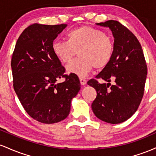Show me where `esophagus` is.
I'll return each instance as SVG.
<instances>
[{"instance_id": "34e87169", "label": "esophagus", "mask_w": 156, "mask_h": 156, "mask_svg": "<svg viewBox=\"0 0 156 156\" xmlns=\"http://www.w3.org/2000/svg\"><path fill=\"white\" fill-rule=\"evenodd\" d=\"M80 81L82 85H85L87 84V80L84 78H80Z\"/></svg>"}]
</instances>
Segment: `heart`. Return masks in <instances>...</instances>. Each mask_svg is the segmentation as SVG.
I'll list each match as a JSON object with an SVG mask.
<instances>
[{
    "label": "heart",
    "mask_w": 156,
    "mask_h": 156,
    "mask_svg": "<svg viewBox=\"0 0 156 156\" xmlns=\"http://www.w3.org/2000/svg\"><path fill=\"white\" fill-rule=\"evenodd\" d=\"M52 51L62 63H67L78 51L80 57L66 66L67 71L85 77L94 67L101 69L111 62L114 43L111 36L90 26H82L67 33V41L55 40Z\"/></svg>",
    "instance_id": "b5f03b06"
}]
</instances>
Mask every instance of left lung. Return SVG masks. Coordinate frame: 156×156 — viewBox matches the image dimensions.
<instances>
[{
    "instance_id": "8db88e82",
    "label": "left lung",
    "mask_w": 156,
    "mask_h": 156,
    "mask_svg": "<svg viewBox=\"0 0 156 156\" xmlns=\"http://www.w3.org/2000/svg\"><path fill=\"white\" fill-rule=\"evenodd\" d=\"M109 27L114 37V51L110 63L87 82L97 90L93 112L98 119L119 124L130 118L139 108L143 96L147 67L142 48L136 37L116 20L98 23ZM98 78L108 81L100 84ZM114 80L113 85L109 83Z\"/></svg>"
}]
</instances>
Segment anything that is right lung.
<instances>
[{
    "label": "right lung",
    "instance_id": "obj_1",
    "mask_svg": "<svg viewBox=\"0 0 156 156\" xmlns=\"http://www.w3.org/2000/svg\"><path fill=\"white\" fill-rule=\"evenodd\" d=\"M66 24L34 23L24 29L12 54L13 87L26 113L41 123L53 124L70 113L71 99L80 90V80L70 73L52 51V43ZM63 83H58L59 78Z\"/></svg>",
    "mask_w": 156,
    "mask_h": 156
}]
</instances>
